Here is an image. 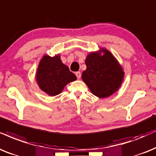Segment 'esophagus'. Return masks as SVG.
I'll list each match as a JSON object with an SVG mask.
<instances>
[{
    "label": "esophagus",
    "instance_id": "1",
    "mask_svg": "<svg viewBox=\"0 0 156 156\" xmlns=\"http://www.w3.org/2000/svg\"><path fill=\"white\" fill-rule=\"evenodd\" d=\"M76 76H77V78H78V79H80V77H81V73H80V72H76Z\"/></svg>",
    "mask_w": 156,
    "mask_h": 156
}]
</instances>
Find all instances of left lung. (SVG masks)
I'll return each instance as SVG.
<instances>
[{"instance_id":"obj_1","label":"left lung","mask_w":156,"mask_h":156,"mask_svg":"<svg viewBox=\"0 0 156 156\" xmlns=\"http://www.w3.org/2000/svg\"><path fill=\"white\" fill-rule=\"evenodd\" d=\"M85 62L86 70L83 72L82 79L94 95L106 98L119 89L125 73L109 50L102 48L99 52L90 53Z\"/></svg>"}]
</instances>
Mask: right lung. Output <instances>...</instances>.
Segmentation results:
<instances>
[{"mask_svg": "<svg viewBox=\"0 0 156 156\" xmlns=\"http://www.w3.org/2000/svg\"><path fill=\"white\" fill-rule=\"evenodd\" d=\"M76 80V76L64 65L59 55L50 57L45 55L39 62L36 80L41 90L49 96H56L65 86Z\"/></svg>", "mask_w": 156, "mask_h": 156, "instance_id": "add662e5", "label": "right lung"}]
</instances>
